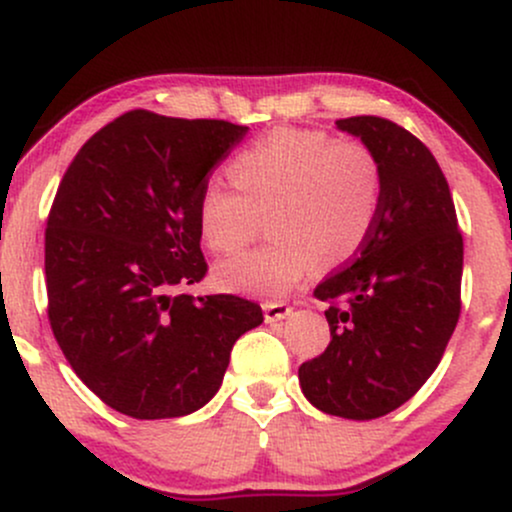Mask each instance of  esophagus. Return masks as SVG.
<instances>
[{
	"label": "esophagus",
	"instance_id": "34e87169",
	"mask_svg": "<svg viewBox=\"0 0 512 512\" xmlns=\"http://www.w3.org/2000/svg\"><path fill=\"white\" fill-rule=\"evenodd\" d=\"M262 310H264V320H267V322L284 320V317L291 315V305H286L284 301H267V303H262Z\"/></svg>",
	"mask_w": 512,
	"mask_h": 512
}]
</instances>
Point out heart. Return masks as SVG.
Masks as SVG:
<instances>
[{
	"label": "heart",
	"mask_w": 512,
	"mask_h": 512,
	"mask_svg": "<svg viewBox=\"0 0 512 512\" xmlns=\"http://www.w3.org/2000/svg\"><path fill=\"white\" fill-rule=\"evenodd\" d=\"M233 187L207 180L197 195V231L216 255L250 243L255 216L267 214L269 240L216 267L226 291L284 296L317 262L337 267L373 228L380 195L375 156L361 142H337L322 129L279 127L228 163Z\"/></svg>",
	"instance_id": "b5f03b06"
}]
</instances>
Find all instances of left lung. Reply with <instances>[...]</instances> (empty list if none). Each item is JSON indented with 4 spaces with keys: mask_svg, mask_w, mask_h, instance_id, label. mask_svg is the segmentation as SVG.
<instances>
[{
    "mask_svg": "<svg viewBox=\"0 0 512 512\" xmlns=\"http://www.w3.org/2000/svg\"><path fill=\"white\" fill-rule=\"evenodd\" d=\"M375 156L380 195L363 248L315 289L330 344L301 363L303 395L325 414L378 419L431 378L462 308V233L428 146L378 115L337 120Z\"/></svg>",
    "mask_w": 512,
    "mask_h": 512,
    "instance_id": "8db88e82",
    "label": "left lung"
}]
</instances>
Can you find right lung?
<instances>
[{"label": "right lung", "instance_id": "right-lung-1", "mask_svg": "<svg viewBox=\"0 0 512 512\" xmlns=\"http://www.w3.org/2000/svg\"><path fill=\"white\" fill-rule=\"evenodd\" d=\"M248 127L129 110L69 163L45 228L48 320L93 395L132 419H173L219 390L262 308L178 289L207 276L197 195Z\"/></svg>", "mask_w": 512, "mask_h": 512}]
</instances>
